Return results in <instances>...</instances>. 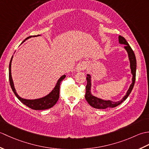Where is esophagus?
<instances>
[{"label":"esophagus","mask_w":149,"mask_h":149,"mask_svg":"<svg viewBox=\"0 0 149 149\" xmlns=\"http://www.w3.org/2000/svg\"><path fill=\"white\" fill-rule=\"evenodd\" d=\"M86 64H85L84 63H81L79 64L76 68V70L77 72H80L82 70H84V69H86Z\"/></svg>","instance_id":"34e87169"}]
</instances>
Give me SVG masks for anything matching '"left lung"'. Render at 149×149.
<instances>
[{"instance_id": "left-lung-1", "label": "left lung", "mask_w": 149, "mask_h": 149, "mask_svg": "<svg viewBox=\"0 0 149 149\" xmlns=\"http://www.w3.org/2000/svg\"><path fill=\"white\" fill-rule=\"evenodd\" d=\"M119 43L120 44H123L124 45V49L127 52L128 57L129 61H130V68L131 70V74L132 75V83L129 86V90L126 93L125 95L123 97L122 99L117 101V102H113L111 100H102L97 97L93 96L91 93V75L90 74H87V84L86 86V94H85V99L87 100L88 104L91 106H92L94 108L96 109H106L107 107H115L117 106L120 105V104L122 103L123 101L125 100L128 97L129 94L131 93L132 88L134 87L135 79H136V56L133 50L131 49L130 45H129L126 40L122 36H118Z\"/></svg>"}]
</instances>
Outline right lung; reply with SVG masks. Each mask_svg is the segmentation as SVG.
Listing matches in <instances>:
<instances>
[{"label": "right lung", "instance_id": "right-lung-1", "mask_svg": "<svg viewBox=\"0 0 149 149\" xmlns=\"http://www.w3.org/2000/svg\"><path fill=\"white\" fill-rule=\"evenodd\" d=\"M32 36L27 37V38L25 39L22 43H24L26 40L30 38ZM13 59V56L11 59L10 63H9V83H10V86L11 87V89L13 91L15 95L17 97L18 100L23 103L25 105L27 106V107H30L31 109H34V110H43V109H49L50 107H53L58 102L59 97V88H60V83L65 78L66 75H63L60 77L58 82H57L56 86L52 90V91L50 92L49 94L43 97L42 98H40V99H33V100H29V99H23V98L20 97L17 94V91L14 86V83L11 77V61Z\"/></svg>", "mask_w": 149, "mask_h": 149}]
</instances>
